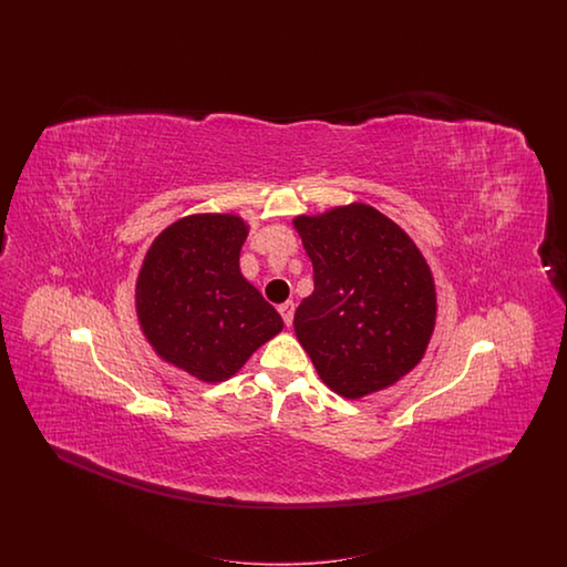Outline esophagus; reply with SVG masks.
<instances>
[{"mask_svg":"<svg viewBox=\"0 0 567 567\" xmlns=\"http://www.w3.org/2000/svg\"><path fill=\"white\" fill-rule=\"evenodd\" d=\"M278 312H280V317H282V321H285V324L289 327V324L293 323V315H296V303H293V301H285L282 306H278Z\"/></svg>","mask_w":567,"mask_h":567,"instance_id":"obj_1","label":"esophagus"}]
</instances>
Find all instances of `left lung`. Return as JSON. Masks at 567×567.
Instances as JSON below:
<instances>
[{
	"label": "left lung",
	"mask_w": 567,
	"mask_h": 567,
	"mask_svg": "<svg viewBox=\"0 0 567 567\" xmlns=\"http://www.w3.org/2000/svg\"><path fill=\"white\" fill-rule=\"evenodd\" d=\"M315 291L296 310L297 340L324 384L359 400L425 354L435 324L432 270L400 225L365 204L297 216Z\"/></svg>",
	"instance_id": "1"
}]
</instances>
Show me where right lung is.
Here are the masks:
<instances>
[{
    "label": "right lung",
    "mask_w": 567,
    "mask_h": 567,
    "mask_svg": "<svg viewBox=\"0 0 567 567\" xmlns=\"http://www.w3.org/2000/svg\"><path fill=\"white\" fill-rule=\"evenodd\" d=\"M248 227L236 215H190L163 229L135 285L151 347L204 382L234 377L282 329V319L240 271Z\"/></svg>",
    "instance_id": "1"
}]
</instances>
